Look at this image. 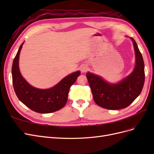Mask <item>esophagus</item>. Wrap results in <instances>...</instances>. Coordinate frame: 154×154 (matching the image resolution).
<instances>
[{
	"label": "esophagus",
	"mask_w": 154,
	"mask_h": 154,
	"mask_svg": "<svg viewBox=\"0 0 154 154\" xmlns=\"http://www.w3.org/2000/svg\"><path fill=\"white\" fill-rule=\"evenodd\" d=\"M87 69L88 67L87 66V65H83L80 67V70L82 72H85L87 71Z\"/></svg>",
	"instance_id": "obj_1"
}]
</instances>
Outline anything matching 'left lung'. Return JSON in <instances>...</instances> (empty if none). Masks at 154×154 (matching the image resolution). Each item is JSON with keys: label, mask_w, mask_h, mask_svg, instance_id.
Returning <instances> with one entry per match:
<instances>
[{"label": "left lung", "mask_w": 154, "mask_h": 154, "mask_svg": "<svg viewBox=\"0 0 154 154\" xmlns=\"http://www.w3.org/2000/svg\"><path fill=\"white\" fill-rule=\"evenodd\" d=\"M136 54V66L133 72L116 84H112L100 76L87 72L86 76L95 103L109 110L125 109L141 94L144 83V64L136 41L130 38Z\"/></svg>", "instance_id": "obj_1"}]
</instances>
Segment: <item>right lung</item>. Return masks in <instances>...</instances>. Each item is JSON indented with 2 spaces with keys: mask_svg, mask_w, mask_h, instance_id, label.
Returning <instances> with one entry per match:
<instances>
[{
  "mask_svg": "<svg viewBox=\"0 0 154 154\" xmlns=\"http://www.w3.org/2000/svg\"><path fill=\"white\" fill-rule=\"evenodd\" d=\"M23 42L13 60L12 66L13 85L18 98L31 110L38 113H51L66 105L69 89L80 75V71L63 78L57 85L48 89H39L31 86L21 75L18 60Z\"/></svg>",
  "mask_w": 154,
  "mask_h": 154,
  "instance_id": "1",
  "label": "right lung"
}]
</instances>
